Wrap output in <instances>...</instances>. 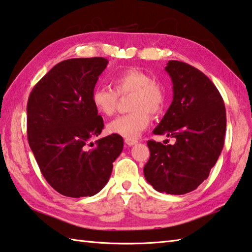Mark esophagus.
Here are the masks:
<instances>
[{
    "instance_id": "1",
    "label": "esophagus",
    "mask_w": 252,
    "mask_h": 252,
    "mask_svg": "<svg viewBox=\"0 0 252 252\" xmlns=\"http://www.w3.org/2000/svg\"><path fill=\"white\" fill-rule=\"evenodd\" d=\"M125 143H126V145H128V146H133V145L138 143V140L134 139V138H126Z\"/></svg>"
}]
</instances>
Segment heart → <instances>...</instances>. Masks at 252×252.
<instances>
[{"instance_id": "obj_1", "label": "heart", "mask_w": 252, "mask_h": 252, "mask_svg": "<svg viewBox=\"0 0 252 252\" xmlns=\"http://www.w3.org/2000/svg\"><path fill=\"white\" fill-rule=\"evenodd\" d=\"M114 90L97 86L92 92V103L97 112L112 116L118 103V95L131 94L128 114L113 119L107 124L109 134L124 138H136L148 126L151 113L157 116L166 105V90L161 83L154 81L147 73L137 68L126 69L112 77Z\"/></svg>"}]
</instances>
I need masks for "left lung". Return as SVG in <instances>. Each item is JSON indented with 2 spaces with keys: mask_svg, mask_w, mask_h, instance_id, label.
Returning <instances> with one entry per match:
<instances>
[{
  "mask_svg": "<svg viewBox=\"0 0 252 252\" xmlns=\"http://www.w3.org/2000/svg\"><path fill=\"white\" fill-rule=\"evenodd\" d=\"M174 98L155 135L176 139L174 145L148 140L151 157L144 175L154 189L184 195L199 186L217 162L226 133V108L214 83L187 63L169 61Z\"/></svg>",
  "mask_w": 252,
  "mask_h": 252,
  "instance_id": "obj_1",
  "label": "left lung"
}]
</instances>
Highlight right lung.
<instances>
[{
	"mask_svg": "<svg viewBox=\"0 0 252 252\" xmlns=\"http://www.w3.org/2000/svg\"><path fill=\"white\" fill-rule=\"evenodd\" d=\"M107 64L104 57L61 62L29 97L30 147L46 182L66 197H91L100 191L123 151L118 135L91 142L104 128L92 92Z\"/></svg>",
	"mask_w": 252,
	"mask_h": 252,
	"instance_id": "right-lung-1",
	"label": "right lung"
}]
</instances>
